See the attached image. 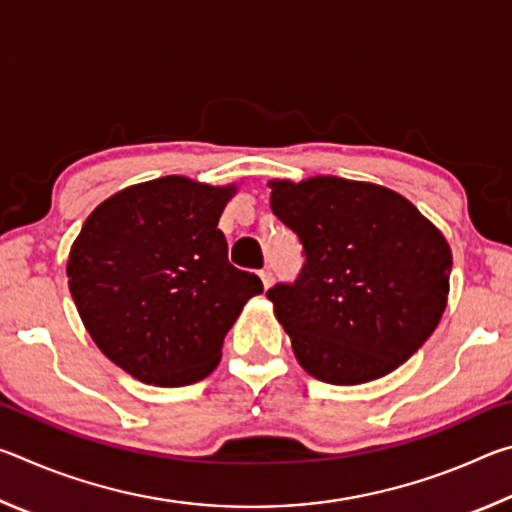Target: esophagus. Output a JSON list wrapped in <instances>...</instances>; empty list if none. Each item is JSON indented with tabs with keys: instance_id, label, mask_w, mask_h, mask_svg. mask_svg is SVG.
Returning a JSON list of instances; mask_svg holds the SVG:
<instances>
[{
	"instance_id": "esophagus-1",
	"label": "esophagus",
	"mask_w": 512,
	"mask_h": 512,
	"mask_svg": "<svg viewBox=\"0 0 512 512\" xmlns=\"http://www.w3.org/2000/svg\"><path fill=\"white\" fill-rule=\"evenodd\" d=\"M259 277H262L264 289H268L273 284V271H271V268H262V271H259Z\"/></svg>"
}]
</instances>
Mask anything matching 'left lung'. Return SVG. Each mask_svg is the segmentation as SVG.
Masks as SVG:
<instances>
[{
    "mask_svg": "<svg viewBox=\"0 0 512 512\" xmlns=\"http://www.w3.org/2000/svg\"><path fill=\"white\" fill-rule=\"evenodd\" d=\"M271 187V210L305 255L296 280L266 291L300 366L345 386L393 372L445 311V237L386 187L336 176Z\"/></svg>",
    "mask_w": 512,
    "mask_h": 512,
    "instance_id": "left-lung-1",
    "label": "left lung"
}]
</instances>
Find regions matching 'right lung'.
Returning a JSON list of instances; mask_svg holds the SVG:
<instances>
[{
    "instance_id": "obj_1",
    "label": "right lung",
    "mask_w": 512,
    "mask_h": 512,
    "mask_svg": "<svg viewBox=\"0 0 512 512\" xmlns=\"http://www.w3.org/2000/svg\"><path fill=\"white\" fill-rule=\"evenodd\" d=\"M235 187L167 176L110 196L83 223L67 262L69 291L106 357L144 384L210 375L255 273L228 262L216 228Z\"/></svg>"
}]
</instances>
